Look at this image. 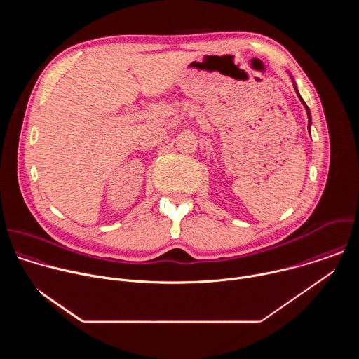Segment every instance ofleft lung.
I'll return each mask as SVG.
<instances>
[{
  "label": "left lung",
  "mask_w": 359,
  "mask_h": 359,
  "mask_svg": "<svg viewBox=\"0 0 359 359\" xmlns=\"http://www.w3.org/2000/svg\"><path fill=\"white\" fill-rule=\"evenodd\" d=\"M298 93V92H297ZM298 97L301 99V102H302V104L305 105V102L302 100V97L299 96V93H298ZM305 109H306V114H309V130H310V125H311V114H310V109H309V107H305Z\"/></svg>",
  "instance_id": "1"
}]
</instances>
